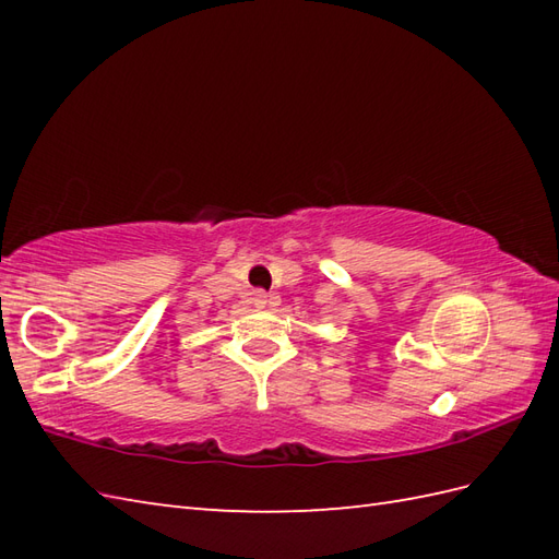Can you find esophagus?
I'll return each mask as SVG.
<instances>
[{
  "mask_svg": "<svg viewBox=\"0 0 559 559\" xmlns=\"http://www.w3.org/2000/svg\"><path fill=\"white\" fill-rule=\"evenodd\" d=\"M252 305L257 307V310H264V307L273 305V298H271V295H266L264 290H257V293L252 295Z\"/></svg>",
  "mask_w": 559,
  "mask_h": 559,
  "instance_id": "obj_1",
  "label": "esophagus"
}]
</instances>
